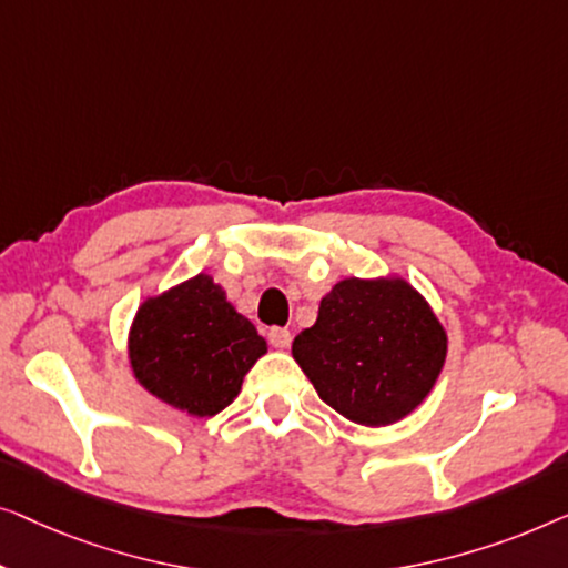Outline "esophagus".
<instances>
[{
	"label": "esophagus",
	"instance_id": "obj_1",
	"mask_svg": "<svg viewBox=\"0 0 568 568\" xmlns=\"http://www.w3.org/2000/svg\"><path fill=\"white\" fill-rule=\"evenodd\" d=\"M267 339H270V345H273V347L285 349L287 345H291V332L283 329V326H273V329L267 332Z\"/></svg>",
	"mask_w": 568,
	"mask_h": 568
}]
</instances>
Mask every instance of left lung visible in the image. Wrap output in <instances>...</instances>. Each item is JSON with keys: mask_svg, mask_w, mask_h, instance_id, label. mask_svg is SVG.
Returning <instances> with one entry per match:
<instances>
[{"mask_svg": "<svg viewBox=\"0 0 568 568\" xmlns=\"http://www.w3.org/2000/svg\"><path fill=\"white\" fill-rule=\"evenodd\" d=\"M447 353L445 329L404 281H342L293 357L318 398L365 427L398 422L433 390Z\"/></svg>", "mask_w": 568, "mask_h": 568, "instance_id": "8db88e82", "label": "left lung"}]
</instances>
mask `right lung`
I'll return each mask as SVG.
<instances>
[{"label":"right lung","mask_w":568,"mask_h":568,"mask_svg":"<svg viewBox=\"0 0 568 568\" xmlns=\"http://www.w3.org/2000/svg\"><path fill=\"white\" fill-rule=\"evenodd\" d=\"M128 353L143 388L174 409L213 417L234 402L267 345L223 287L197 275L143 303Z\"/></svg>","instance_id":"1"}]
</instances>
